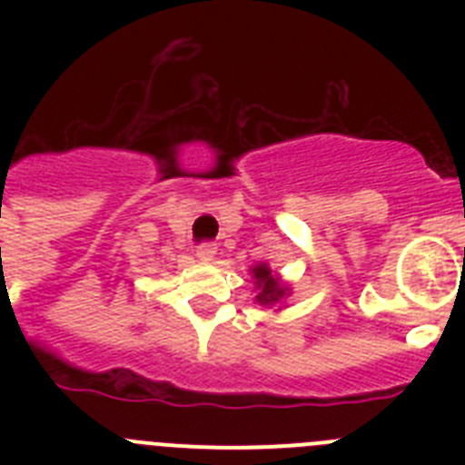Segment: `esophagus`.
<instances>
[{
	"label": "esophagus",
	"mask_w": 465,
	"mask_h": 465,
	"mask_svg": "<svg viewBox=\"0 0 465 465\" xmlns=\"http://www.w3.org/2000/svg\"><path fill=\"white\" fill-rule=\"evenodd\" d=\"M195 253L200 261H213V256H216V244H200Z\"/></svg>",
	"instance_id": "esophagus-1"
}]
</instances>
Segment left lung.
I'll return each mask as SVG.
<instances>
[{
	"instance_id": "obj_1",
	"label": "left lung",
	"mask_w": 465,
	"mask_h": 465,
	"mask_svg": "<svg viewBox=\"0 0 465 465\" xmlns=\"http://www.w3.org/2000/svg\"><path fill=\"white\" fill-rule=\"evenodd\" d=\"M253 279H256V302H261L262 307H274L279 305L286 293H289V286H283L282 279L268 268V262H258L256 268L252 270Z\"/></svg>"
}]
</instances>
